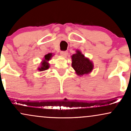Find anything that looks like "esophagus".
<instances>
[{
    "label": "esophagus",
    "mask_w": 131,
    "mask_h": 131,
    "mask_svg": "<svg viewBox=\"0 0 131 131\" xmlns=\"http://www.w3.org/2000/svg\"><path fill=\"white\" fill-rule=\"evenodd\" d=\"M60 55L62 57H67L68 55V52H67V51H61L60 52Z\"/></svg>",
    "instance_id": "34e87169"
}]
</instances>
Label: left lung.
Returning <instances> with one entry per match:
<instances>
[{
  "label": "left lung",
  "instance_id": "obj_1",
  "mask_svg": "<svg viewBox=\"0 0 131 131\" xmlns=\"http://www.w3.org/2000/svg\"><path fill=\"white\" fill-rule=\"evenodd\" d=\"M71 66L73 68L76 74L79 76L88 74L91 73L94 69L92 61L84 56L80 50H77L76 53L71 56Z\"/></svg>",
  "mask_w": 131,
  "mask_h": 131
}]
</instances>
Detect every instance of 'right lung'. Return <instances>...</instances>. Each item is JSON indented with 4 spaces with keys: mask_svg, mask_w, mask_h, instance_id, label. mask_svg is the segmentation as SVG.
<instances>
[{
    "mask_svg": "<svg viewBox=\"0 0 131 131\" xmlns=\"http://www.w3.org/2000/svg\"><path fill=\"white\" fill-rule=\"evenodd\" d=\"M53 55L52 53L46 54L43 57V59L42 60L41 63H40V66L37 68V70L39 71H43L48 70L50 68V64H49V61L50 60L52 57L53 56Z\"/></svg>",
    "mask_w": 131,
    "mask_h": 131,
    "instance_id": "obj_1",
    "label": "right lung"
}]
</instances>
